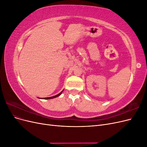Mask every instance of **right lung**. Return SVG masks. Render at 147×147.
I'll return each instance as SVG.
<instances>
[{
    "label": "right lung",
    "instance_id": "1",
    "mask_svg": "<svg viewBox=\"0 0 147 147\" xmlns=\"http://www.w3.org/2000/svg\"><path fill=\"white\" fill-rule=\"evenodd\" d=\"M63 91H61L59 94H57V95H56V96H52V97H45V98H43V99H53V98H55V97H57V96H60L61 94V93L63 92Z\"/></svg>",
    "mask_w": 147,
    "mask_h": 147
}]
</instances>
